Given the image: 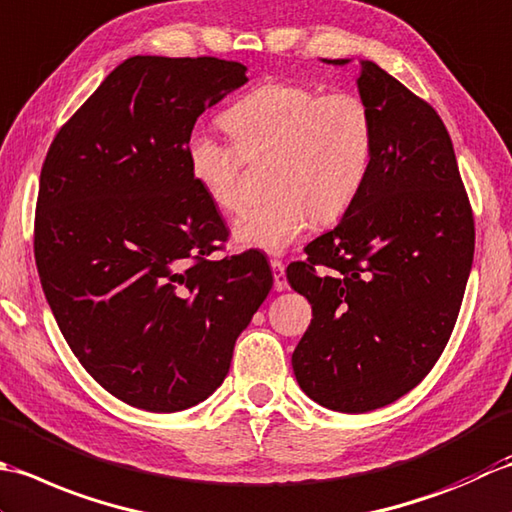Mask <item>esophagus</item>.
Returning <instances> with one entry per match:
<instances>
[{"instance_id": "1", "label": "esophagus", "mask_w": 512, "mask_h": 512, "mask_svg": "<svg viewBox=\"0 0 512 512\" xmlns=\"http://www.w3.org/2000/svg\"><path fill=\"white\" fill-rule=\"evenodd\" d=\"M271 271H274V289L276 291H285L287 285V276H285V265L280 260H271Z\"/></svg>"}]
</instances>
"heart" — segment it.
I'll use <instances>...</instances> for the list:
<instances>
[{
    "mask_svg": "<svg viewBox=\"0 0 512 512\" xmlns=\"http://www.w3.org/2000/svg\"><path fill=\"white\" fill-rule=\"evenodd\" d=\"M234 143L196 130L185 161L194 183L221 212L243 205V154H274L265 203L247 207L232 227L236 247L283 254L314 221L331 223L367 183L375 152L371 108L351 92L265 81L223 114Z\"/></svg>",
    "mask_w": 512,
    "mask_h": 512,
    "instance_id": "1",
    "label": "heart"
}]
</instances>
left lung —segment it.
I'll list each match as a JSON object with an SVG mask.
<instances>
[{
  "label": "left lung",
  "mask_w": 512,
  "mask_h": 512,
  "mask_svg": "<svg viewBox=\"0 0 512 512\" xmlns=\"http://www.w3.org/2000/svg\"><path fill=\"white\" fill-rule=\"evenodd\" d=\"M356 83L375 121L367 183L340 223L307 245V263L287 269L314 311L291 367L311 400L340 413L375 411L424 380L451 338L475 249L437 112L369 59Z\"/></svg>",
  "instance_id": "8db88e82"
}]
</instances>
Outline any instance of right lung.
Returning a JSON list of instances; mask_svg holds the SVG:
<instances>
[{
    "instance_id": "obj_1",
    "label": "right lung",
    "mask_w": 512,
    "mask_h": 512,
    "mask_svg": "<svg viewBox=\"0 0 512 512\" xmlns=\"http://www.w3.org/2000/svg\"><path fill=\"white\" fill-rule=\"evenodd\" d=\"M245 72L216 57L125 59L41 168L35 260L48 305L83 369L143 411L210 398L274 285L263 254L210 258L227 229L185 161L196 119Z\"/></svg>"
}]
</instances>
